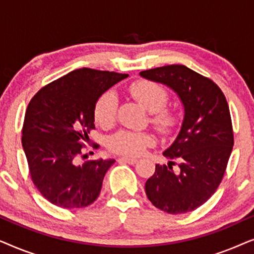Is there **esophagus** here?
<instances>
[{
	"mask_svg": "<svg viewBox=\"0 0 254 254\" xmlns=\"http://www.w3.org/2000/svg\"><path fill=\"white\" fill-rule=\"evenodd\" d=\"M119 162H125L128 163V164H135L137 162L136 158H130V157H121L119 158Z\"/></svg>",
	"mask_w": 254,
	"mask_h": 254,
	"instance_id": "1",
	"label": "esophagus"
}]
</instances>
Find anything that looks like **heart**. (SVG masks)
<instances>
[{"label":"heart","mask_w":254,"mask_h":254,"mask_svg":"<svg viewBox=\"0 0 254 254\" xmlns=\"http://www.w3.org/2000/svg\"><path fill=\"white\" fill-rule=\"evenodd\" d=\"M128 93L150 112V124L162 135L171 134L178 125V114L166 109L169 93L162 85L148 79H138L128 86ZM118 100L112 91L104 92L95 104V120L102 127L112 126L116 120ZM154 143L149 133L121 129L109 140V148L114 152L128 156H137Z\"/></svg>","instance_id":"obj_1"}]
</instances>
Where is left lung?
Returning a JSON list of instances; mask_svg holds the SVG:
<instances>
[{
    "mask_svg": "<svg viewBox=\"0 0 254 254\" xmlns=\"http://www.w3.org/2000/svg\"><path fill=\"white\" fill-rule=\"evenodd\" d=\"M142 77L172 89L184 105L178 136L163 155L168 165L156 164L145 183V194L156 208L169 214L189 213L215 193L234 147L227 99L217 84L183 64L141 71ZM175 160L180 173L173 171Z\"/></svg>",
    "mask_w": 254,
    "mask_h": 254,
    "instance_id": "1",
    "label": "left lung"
}]
</instances>
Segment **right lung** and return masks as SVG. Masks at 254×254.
<instances>
[{"label": "right lung", "instance_id": "right-lung-1", "mask_svg": "<svg viewBox=\"0 0 254 254\" xmlns=\"http://www.w3.org/2000/svg\"><path fill=\"white\" fill-rule=\"evenodd\" d=\"M127 74L76 69L45 85L26 109L22 129L31 179L45 199L72 209L98 197L103 179L114 159L77 164L83 141L95 128V104ZM86 156V155H83Z\"/></svg>", "mask_w": 254, "mask_h": 254}]
</instances>
